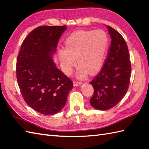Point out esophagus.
<instances>
[{
    "label": "esophagus",
    "mask_w": 149,
    "mask_h": 149,
    "mask_svg": "<svg viewBox=\"0 0 149 149\" xmlns=\"http://www.w3.org/2000/svg\"><path fill=\"white\" fill-rule=\"evenodd\" d=\"M82 84L80 82H77V81H74V86H81Z\"/></svg>",
    "instance_id": "1"
}]
</instances>
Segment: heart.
Returning a JSON list of instances; mask_svg holds the SVG:
<instances>
[{"label": "heart", "instance_id": "1", "mask_svg": "<svg viewBox=\"0 0 149 149\" xmlns=\"http://www.w3.org/2000/svg\"><path fill=\"white\" fill-rule=\"evenodd\" d=\"M108 44V37L102 30L78 31L73 33L66 40L65 48L58 50L63 72L70 75L77 58L78 79H84L88 72L96 74L102 67Z\"/></svg>", "mask_w": 149, "mask_h": 149}]
</instances>
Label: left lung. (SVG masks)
Returning <instances> with one entry per match:
<instances>
[{
    "instance_id": "left-lung-1",
    "label": "left lung",
    "mask_w": 149,
    "mask_h": 149,
    "mask_svg": "<svg viewBox=\"0 0 149 149\" xmlns=\"http://www.w3.org/2000/svg\"><path fill=\"white\" fill-rule=\"evenodd\" d=\"M111 38L105 64L95 78L90 82L94 93L90 101L98 110L115 106L127 93L130 82L131 65L128 47L118 31L107 26Z\"/></svg>"
}]
</instances>
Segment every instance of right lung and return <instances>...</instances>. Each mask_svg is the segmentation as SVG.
Here are the masks:
<instances>
[{
  "mask_svg": "<svg viewBox=\"0 0 149 149\" xmlns=\"http://www.w3.org/2000/svg\"><path fill=\"white\" fill-rule=\"evenodd\" d=\"M66 26H40L22 43L17 63V77L29 107L45 115H55L65 106L73 83L56 67L53 56Z\"/></svg>",
  "mask_w": 149,
  "mask_h": 149,
  "instance_id": "1",
  "label": "right lung"
}]
</instances>
